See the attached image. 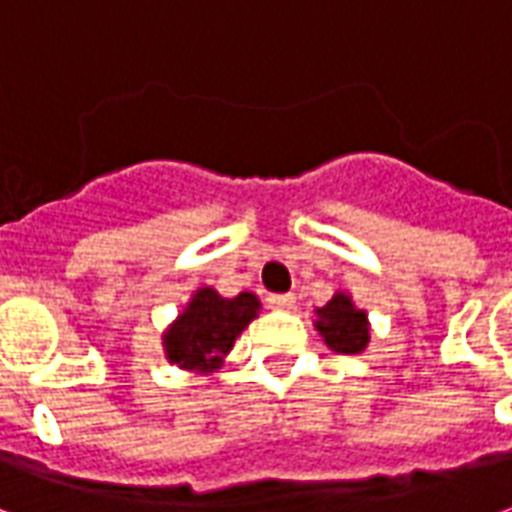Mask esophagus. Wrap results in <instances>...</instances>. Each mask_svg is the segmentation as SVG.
<instances>
[{
  "label": "esophagus",
  "mask_w": 512,
  "mask_h": 512,
  "mask_svg": "<svg viewBox=\"0 0 512 512\" xmlns=\"http://www.w3.org/2000/svg\"><path fill=\"white\" fill-rule=\"evenodd\" d=\"M266 301H268V307H271V310H293V304H296V296H293V293H271Z\"/></svg>",
  "instance_id": "1"
}]
</instances>
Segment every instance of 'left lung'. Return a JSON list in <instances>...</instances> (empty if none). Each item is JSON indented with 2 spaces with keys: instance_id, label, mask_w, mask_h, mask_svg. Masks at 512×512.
Segmentation results:
<instances>
[{
  "instance_id": "obj_1",
  "label": "left lung",
  "mask_w": 512,
  "mask_h": 512,
  "mask_svg": "<svg viewBox=\"0 0 512 512\" xmlns=\"http://www.w3.org/2000/svg\"><path fill=\"white\" fill-rule=\"evenodd\" d=\"M315 315V329L337 354H362L370 343L367 312L354 307L348 293H334V299L321 310H315Z\"/></svg>"
}]
</instances>
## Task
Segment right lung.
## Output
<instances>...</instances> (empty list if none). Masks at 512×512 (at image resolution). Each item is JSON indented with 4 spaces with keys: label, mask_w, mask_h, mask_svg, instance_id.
Wrapping results in <instances>:
<instances>
[{
    "label": "right lung",
    "mask_w": 512,
    "mask_h": 512,
    "mask_svg": "<svg viewBox=\"0 0 512 512\" xmlns=\"http://www.w3.org/2000/svg\"><path fill=\"white\" fill-rule=\"evenodd\" d=\"M260 301L255 293L224 299L213 288H200L178 321L164 332V354L172 365L194 373H211L230 354L235 337L255 321Z\"/></svg>",
    "instance_id": "1"
}]
</instances>
